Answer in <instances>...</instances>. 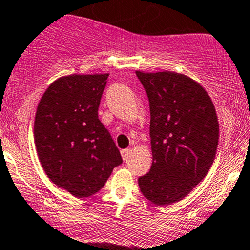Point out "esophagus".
Here are the masks:
<instances>
[{
  "mask_svg": "<svg viewBox=\"0 0 250 250\" xmlns=\"http://www.w3.org/2000/svg\"><path fill=\"white\" fill-rule=\"evenodd\" d=\"M130 152H132V150H130V149L121 150V155H122V159L123 160H127L128 156H129V155H130Z\"/></svg>",
  "mask_w": 250,
  "mask_h": 250,
  "instance_id": "34e87169",
  "label": "esophagus"
}]
</instances>
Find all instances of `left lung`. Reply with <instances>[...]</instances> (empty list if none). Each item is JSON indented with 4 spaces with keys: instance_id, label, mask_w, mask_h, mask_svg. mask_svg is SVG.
I'll return each mask as SVG.
<instances>
[{
    "instance_id": "1",
    "label": "left lung",
    "mask_w": 250,
    "mask_h": 250,
    "mask_svg": "<svg viewBox=\"0 0 250 250\" xmlns=\"http://www.w3.org/2000/svg\"><path fill=\"white\" fill-rule=\"evenodd\" d=\"M150 107L152 165L139 177L140 192L155 205L183 199L207 176L219 144V122L200 84L176 72H135Z\"/></svg>"
}]
</instances>
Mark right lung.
<instances>
[{"instance_id":"obj_1","label":"right lung","mask_w":250,"mask_h":250,"mask_svg":"<svg viewBox=\"0 0 250 250\" xmlns=\"http://www.w3.org/2000/svg\"><path fill=\"white\" fill-rule=\"evenodd\" d=\"M108 74L58 78L43 93L34 122L36 151L56 186L77 198L95 194L122 157L98 116Z\"/></svg>"}]
</instances>
